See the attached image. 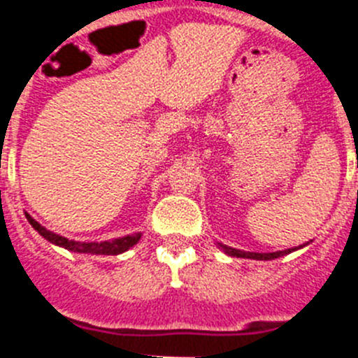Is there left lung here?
Listing matches in <instances>:
<instances>
[{
  "label": "left lung",
  "mask_w": 358,
  "mask_h": 358,
  "mask_svg": "<svg viewBox=\"0 0 358 358\" xmlns=\"http://www.w3.org/2000/svg\"><path fill=\"white\" fill-rule=\"evenodd\" d=\"M220 249L226 252L227 256H236V258H249V260H276L280 256H285L289 255V251H278V252H248V251H240V249H233V248H227L224 243H218Z\"/></svg>",
  "instance_id": "left-lung-1"
}]
</instances>
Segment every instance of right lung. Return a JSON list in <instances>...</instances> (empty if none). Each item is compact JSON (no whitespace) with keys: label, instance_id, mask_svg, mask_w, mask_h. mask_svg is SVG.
Returning a JSON list of instances; mask_svg holds the SVG:
<instances>
[{"label":"right lung","instance_id":"add662e5","mask_svg":"<svg viewBox=\"0 0 358 358\" xmlns=\"http://www.w3.org/2000/svg\"><path fill=\"white\" fill-rule=\"evenodd\" d=\"M28 222L31 224V227L39 233L43 238L48 240L53 245H59V248H64L71 252H82V255H106V256H116L122 255V252L129 251L131 248H134L136 243L140 242L141 233H136V235H127L123 238L109 240V242H75V240H68L61 235H55L52 231H48L46 227L41 226L39 222H36L34 218L28 215Z\"/></svg>","mask_w":358,"mask_h":358}]
</instances>
